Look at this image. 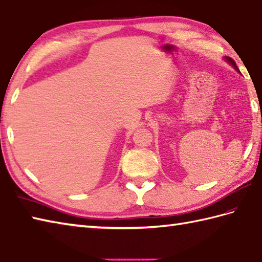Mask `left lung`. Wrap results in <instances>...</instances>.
I'll return each instance as SVG.
<instances>
[{"instance_id":"left-lung-1","label":"left lung","mask_w":262,"mask_h":262,"mask_svg":"<svg viewBox=\"0 0 262 262\" xmlns=\"http://www.w3.org/2000/svg\"><path fill=\"white\" fill-rule=\"evenodd\" d=\"M225 59L227 60V62H229L232 66H233V68H234L236 71H238V69H237V66H236V64H235V62H234V59H232L231 57H225Z\"/></svg>"}]
</instances>
